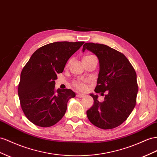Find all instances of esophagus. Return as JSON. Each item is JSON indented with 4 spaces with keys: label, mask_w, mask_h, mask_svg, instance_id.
I'll return each mask as SVG.
<instances>
[{
    "label": "esophagus",
    "mask_w": 157,
    "mask_h": 157,
    "mask_svg": "<svg viewBox=\"0 0 157 157\" xmlns=\"http://www.w3.org/2000/svg\"><path fill=\"white\" fill-rule=\"evenodd\" d=\"M84 96V94H80V93H78V94H77V97H78V98H82V97H83Z\"/></svg>",
    "instance_id": "esophagus-1"
}]
</instances>
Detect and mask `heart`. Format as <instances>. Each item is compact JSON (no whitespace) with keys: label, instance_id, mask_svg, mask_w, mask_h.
<instances>
[{"label":"heart","instance_id":"1","mask_svg":"<svg viewBox=\"0 0 157 157\" xmlns=\"http://www.w3.org/2000/svg\"><path fill=\"white\" fill-rule=\"evenodd\" d=\"M94 56H92V55H86V56H84L83 57L82 59H88V58H90V57H93ZM74 85L75 86L77 87L78 89H79V90H84L86 88V86H85V84H84V82L82 81V80H78V81H75L74 82Z\"/></svg>","mask_w":157,"mask_h":157}]
</instances>
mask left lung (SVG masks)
Segmentation results:
<instances>
[{
	"label": "left lung",
	"mask_w": 157,
	"mask_h": 157,
	"mask_svg": "<svg viewBox=\"0 0 157 157\" xmlns=\"http://www.w3.org/2000/svg\"><path fill=\"white\" fill-rule=\"evenodd\" d=\"M86 49L98 58L100 71L94 91L104 94L99 101L98 95L90 94L94 104L86 111L93 125L102 129H110L123 124L136 105L138 85L137 75L133 66L124 54L108 45L86 43Z\"/></svg>",
	"instance_id": "left-lung-1"
}]
</instances>
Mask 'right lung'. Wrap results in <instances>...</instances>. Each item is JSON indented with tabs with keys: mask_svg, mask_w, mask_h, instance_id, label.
<instances>
[{
	"mask_svg": "<svg viewBox=\"0 0 157 157\" xmlns=\"http://www.w3.org/2000/svg\"><path fill=\"white\" fill-rule=\"evenodd\" d=\"M84 41H57L37 49L21 72L18 84L20 105L33 124L48 128L64 116L67 102L75 93L55 88L57 75L64 70L69 59Z\"/></svg>",
	"mask_w": 157,
	"mask_h": 157,
	"instance_id": "add662e5",
	"label": "right lung"
}]
</instances>
